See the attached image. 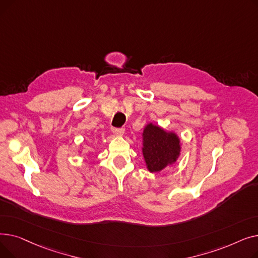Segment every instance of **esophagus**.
<instances>
[{"instance_id":"34e87169","label":"esophagus","mask_w":258,"mask_h":258,"mask_svg":"<svg viewBox=\"0 0 258 258\" xmlns=\"http://www.w3.org/2000/svg\"><path fill=\"white\" fill-rule=\"evenodd\" d=\"M124 128H118V127H113L112 128V132L116 135V136H122V135H123L124 134Z\"/></svg>"}]
</instances>
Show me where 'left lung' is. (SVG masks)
Returning a JSON list of instances; mask_svg holds the SVG:
<instances>
[{"instance_id": "obj_1", "label": "left lung", "mask_w": 258, "mask_h": 258, "mask_svg": "<svg viewBox=\"0 0 258 258\" xmlns=\"http://www.w3.org/2000/svg\"><path fill=\"white\" fill-rule=\"evenodd\" d=\"M143 156L151 172H158L173 163L180 154L177 135L148 124L143 133Z\"/></svg>"}]
</instances>
